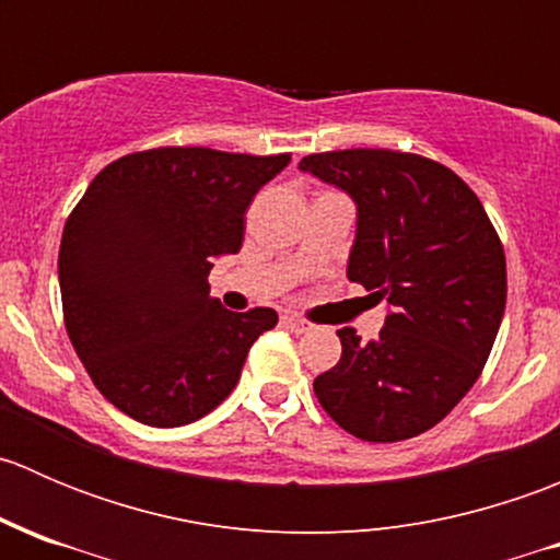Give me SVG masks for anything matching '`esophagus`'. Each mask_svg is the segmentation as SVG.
<instances>
[{
    "label": "esophagus",
    "mask_w": 560,
    "mask_h": 560,
    "mask_svg": "<svg viewBox=\"0 0 560 560\" xmlns=\"http://www.w3.org/2000/svg\"><path fill=\"white\" fill-rule=\"evenodd\" d=\"M281 322H284V325L290 327V330H295V332H308V330H314L312 322L303 319V316H298V314H284V316H281Z\"/></svg>",
    "instance_id": "obj_1"
}]
</instances>
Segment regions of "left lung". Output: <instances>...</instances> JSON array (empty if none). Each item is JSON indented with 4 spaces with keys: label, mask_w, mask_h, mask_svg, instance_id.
<instances>
[{
    "label": "left lung",
    "mask_w": 560,
    "mask_h": 560,
    "mask_svg": "<svg viewBox=\"0 0 560 560\" xmlns=\"http://www.w3.org/2000/svg\"><path fill=\"white\" fill-rule=\"evenodd\" d=\"M301 171L358 202L349 281L387 301L376 341L341 327V360L314 380L322 409L363 442L442 422L482 374L506 306V257L471 186L389 149L308 154Z\"/></svg>",
    "instance_id": "1"
}]
</instances>
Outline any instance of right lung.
<instances>
[{
	"instance_id": "1",
	"label": "right lung",
	"mask_w": 560,
	"mask_h": 560,
	"mask_svg": "<svg viewBox=\"0 0 560 560\" xmlns=\"http://www.w3.org/2000/svg\"><path fill=\"white\" fill-rule=\"evenodd\" d=\"M292 154L202 145L135 151L103 167L59 246L65 327L94 387L143 425L175 428L238 385L273 308L228 312L211 298L213 257L244 244V213Z\"/></svg>"
}]
</instances>
